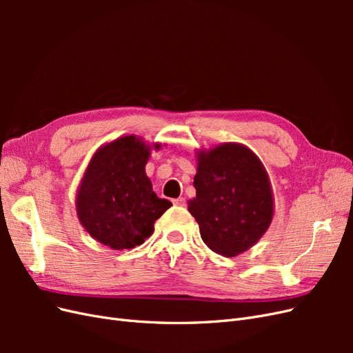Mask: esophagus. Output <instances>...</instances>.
<instances>
[{"label": "esophagus", "mask_w": 353, "mask_h": 353, "mask_svg": "<svg viewBox=\"0 0 353 353\" xmlns=\"http://www.w3.org/2000/svg\"><path fill=\"white\" fill-rule=\"evenodd\" d=\"M174 205H176V206H184V205H185V199H184V197L175 199V200H174Z\"/></svg>", "instance_id": "34e87169"}]
</instances>
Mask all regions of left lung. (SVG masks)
Instances as JSON below:
<instances>
[{"label":"left lung","mask_w":353,"mask_h":353,"mask_svg":"<svg viewBox=\"0 0 353 353\" xmlns=\"http://www.w3.org/2000/svg\"><path fill=\"white\" fill-rule=\"evenodd\" d=\"M194 188L188 212L199 223L201 240L218 254L234 258L249 250L271 225L270 176L259 157L243 144L197 152Z\"/></svg>","instance_id":"1"}]
</instances>
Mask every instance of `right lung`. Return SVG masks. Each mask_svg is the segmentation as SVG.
Segmentation results:
<instances>
[{"mask_svg": "<svg viewBox=\"0 0 353 353\" xmlns=\"http://www.w3.org/2000/svg\"><path fill=\"white\" fill-rule=\"evenodd\" d=\"M150 150L135 135L117 138L95 152L81 181L79 222L92 239L114 250L143 244L153 234L156 219L172 206L156 196L145 175Z\"/></svg>", "mask_w": 353, "mask_h": 353, "instance_id": "right-lung-1", "label": "right lung"}]
</instances>
